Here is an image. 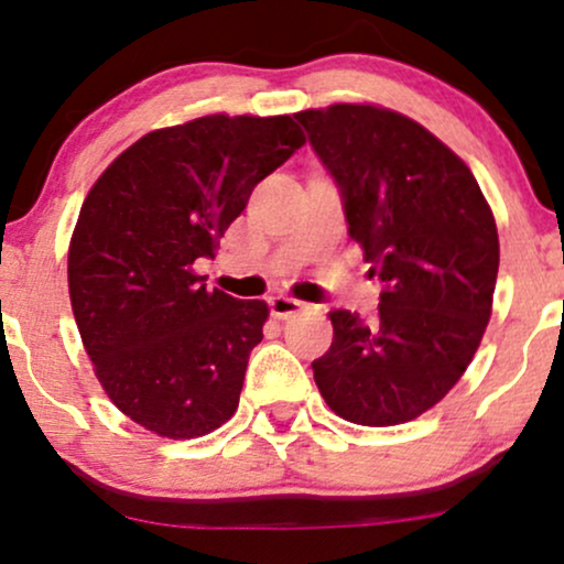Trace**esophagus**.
I'll list each match as a JSON object with an SVG mask.
<instances>
[{
  "label": "esophagus",
  "mask_w": 564,
  "mask_h": 564,
  "mask_svg": "<svg viewBox=\"0 0 564 564\" xmlns=\"http://www.w3.org/2000/svg\"><path fill=\"white\" fill-rule=\"evenodd\" d=\"M307 307V304L304 302H300V300H294V296H273V300H270V313L275 315V318H291V315H296V313H302V310Z\"/></svg>",
  "instance_id": "34e87169"
}]
</instances>
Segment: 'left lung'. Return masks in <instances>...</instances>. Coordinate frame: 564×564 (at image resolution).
I'll list each match as a JSON object with an SVG mask.
<instances>
[{
	"label": "left lung",
	"instance_id": "8db88e82",
	"mask_svg": "<svg viewBox=\"0 0 564 564\" xmlns=\"http://www.w3.org/2000/svg\"><path fill=\"white\" fill-rule=\"evenodd\" d=\"M345 198L349 238L384 283L373 318L332 310L313 364L336 416L394 426L464 377L494 310L498 230L475 174L430 129L371 102L294 113Z\"/></svg>",
	"mask_w": 564,
	"mask_h": 564
}]
</instances>
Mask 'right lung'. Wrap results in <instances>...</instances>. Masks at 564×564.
<instances>
[{
	"mask_svg": "<svg viewBox=\"0 0 564 564\" xmlns=\"http://www.w3.org/2000/svg\"><path fill=\"white\" fill-rule=\"evenodd\" d=\"M302 145L291 116L212 113L142 134L89 187L70 307L102 390L153 435H209L236 413L270 310L209 291L193 264Z\"/></svg>",
	"mask_w": 564,
	"mask_h": 564,
	"instance_id": "right-lung-1",
	"label": "right lung"
}]
</instances>
